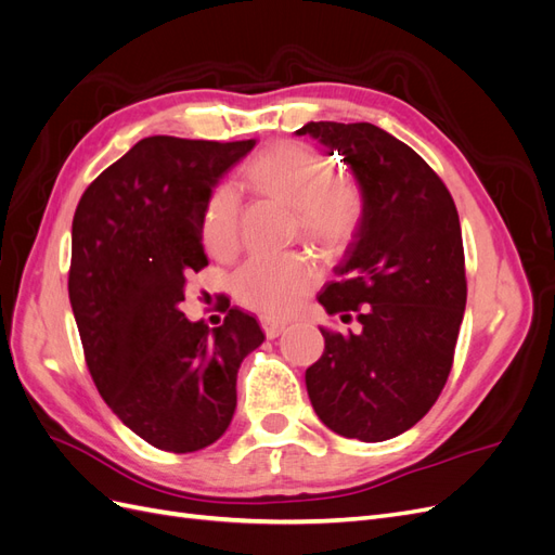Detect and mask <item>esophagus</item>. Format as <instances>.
Instances as JSON below:
<instances>
[{
    "instance_id": "1",
    "label": "esophagus",
    "mask_w": 555,
    "mask_h": 555,
    "mask_svg": "<svg viewBox=\"0 0 555 555\" xmlns=\"http://www.w3.org/2000/svg\"><path fill=\"white\" fill-rule=\"evenodd\" d=\"M261 326H263V333H266V338H278V335L284 331V324H278V322H273V319H261Z\"/></svg>"
}]
</instances>
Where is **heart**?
Segmentation results:
<instances>
[{"label": "heart", "instance_id": "heart-1", "mask_svg": "<svg viewBox=\"0 0 555 555\" xmlns=\"http://www.w3.org/2000/svg\"><path fill=\"white\" fill-rule=\"evenodd\" d=\"M243 188L294 210L300 238L319 251H335L359 227L361 190L333 176V164L304 141H278L247 159ZM204 245L215 259H231L241 245L238 201L231 190H217L204 212ZM317 273L300 255L251 257L233 280V294L247 310L266 319H284L304 306Z\"/></svg>", "mask_w": 555, "mask_h": 555}]
</instances>
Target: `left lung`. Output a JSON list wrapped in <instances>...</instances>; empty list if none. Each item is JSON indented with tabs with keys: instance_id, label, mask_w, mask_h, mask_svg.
I'll return each instance as SVG.
<instances>
[{
	"instance_id": "obj_1",
	"label": "left lung",
	"mask_w": 555,
	"mask_h": 555,
	"mask_svg": "<svg viewBox=\"0 0 555 555\" xmlns=\"http://www.w3.org/2000/svg\"><path fill=\"white\" fill-rule=\"evenodd\" d=\"M338 153L363 196V215L319 304L361 331L324 335L306 371L317 416L343 438L382 442L410 430L444 389L467 284L456 206L410 145L371 122H308Z\"/></svg>"
}]
</instances>
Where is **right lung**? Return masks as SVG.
Returning <instances> with one entry per match:
<instances>
[{
  "mask_svg": "<svg viewBox=\"0 0 555 555\" xmlns=\"http://www.w3.org/2000/svg\"><path fill=\"white\" fill-rule=\"evenodd\" d=\"M255 145L143 139L74 215L69 300L90 375L117 418L164 451L222 438L238 367L263 343L238 308L217 328L180 310L188 278L208 266L201 233L215 184Z\"/></svg>",
  "mask_w": 555,
  "mask_h": 555,
  "instance_id": "obj_1",
  "label": "right lung"
}]
</instances>
